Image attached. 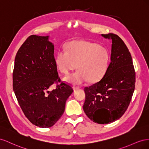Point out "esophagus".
Listing matches in <instances>:
<instances>
[{
    "label": "esophagus",
    "mask_w": 149,
    "mask_h": 149,
    "mask_svg": "<svg viewBox=\"0 0 149 149\" xmlns=\"http://www.w3.org/2000/svg\"><path fill=\"white\" fill-rule=\"evenodd\" d=\"M79 88H80V87H79V86H74L73 87L74 91H76V90H77V89H79Z\"/></svg>",
    "instance_id": "obj_1"
}]
</instances>
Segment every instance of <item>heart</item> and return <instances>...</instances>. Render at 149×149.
<instances>
[{"instance_id": "b5f03b06", "label": "heart", "mask_w": 149, "mask_h": 149, "mask_svg": "<svg viewBox=\"0 0 149 149\" xmlns=\"http://www.w3.org/2000/svg\"><path fill=\"white\" fill-rule=\"evenodd\" d=\"M57 54L56 63L62 73L69 74L77 67L78 71L65 77L66 82L80 84L98 82L103 77L109 64L110 53L104 46L87 40H74Z\"/></svg>"}]
</instances>
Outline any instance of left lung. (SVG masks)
Segmentation results:
<instances>
[{"label": "left lung", "mask_w": 149, "mask_h": 149, "mask_svg": "<svg viewBox=\"0 0 149 149\" xmlns=\"http://www.w3.org/2000/svg\"><path fill=\"white\" fill-rule=\"evenodd\" d=\"M112 40L110 62L100 81L84 88L83 109L95 123L105 124L120 118L128 108L135 89V72L128 48L116 34H102Z\"/></svg>", "instance_id": "8db88e82"}]
</instances>
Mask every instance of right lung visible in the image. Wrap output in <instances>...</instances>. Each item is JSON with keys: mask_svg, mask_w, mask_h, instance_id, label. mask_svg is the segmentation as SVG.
Masks as SVG:
<instances>
[{"mask_svg": "<svg viewBox=\"0 0 149 149\" xmlns=\"http://www.w3.org/2000/svg\"><path fill=\"white\" fill-rule=\"evenodd\" d=\"M13 90L24 115L42 128L53 126L64 112L73 88L61 82L54 57V45L49 36H29L15 58ZM61 82L52 91L54 83Z\"/></svg>", "mask_w": 149, "mask_h": 149, "instance_id": "add662e5", "label": "right lung"}]
</instances>
